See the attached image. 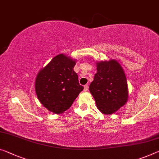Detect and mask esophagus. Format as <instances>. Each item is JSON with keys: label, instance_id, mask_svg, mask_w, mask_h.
Masks as SVG:
<instances>
[{"label": "esophagus", "instance_id": "esophagus-1", "mask_svg": "<svg viewBox=\"0 0 159 159\" xmlns=\"http://www.w3.org/2000/svg\"><path fill=\"white\" fill-rule=\"evenodd\" d=\"M88 88H89V87H88L87 84L84 85V92H87V90H88Z\"/></svg>", "mask_w": 159, "mask_h": 159}]
</instances>
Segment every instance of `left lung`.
Wrapping results in <instances>:
<instances>
[{
	"instance_id": "1",
	"label": "left lung",
	"mask_w": 159,
	"mask_h": 159,
	"mask_svg": "<svg viewBox=\"0 0 159 159\" xmlns=\"http://www.w3.org/2000/svg\"><path fill=\"white\" fill-rule=\"evenodd\" d=\"M97 70L89 91L102 113L113 114L128 100L126 75L120 64L114 60L97 62Z\"/></svg>"
}]
</instances>
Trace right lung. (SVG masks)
Here are the masks:
<instances>
[{
	"instance_id": "obj_1",
	"label": "right lung",
	"mask_w": 159,
	"mask_h": 159,
	"mask_svg": "<svg viewBox=\"0 0 159 159\" xmlns=\"http://www.w3.org/2000/svg\"><path fill=\"white\" fill-rule=\"evenodd\" d=\"M76 61L60 54L39 71L35 83L36 94L45 108L55 114L63 113L72 106L84 87L74 71Z\"/></svg>"
}]
</instances>
